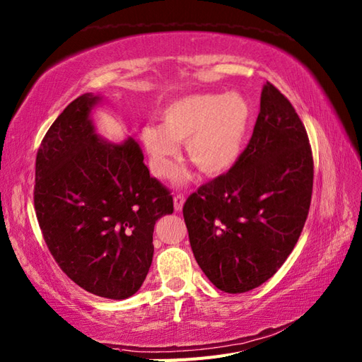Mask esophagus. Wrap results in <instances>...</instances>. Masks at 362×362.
I'll return each mask as SVG.
<instances>
[{
  "instance_id": "1",
  "label": "esophagus",
  "mask_w": 362,
  "mask_h": 362,
  "mask_svg": "<svg viewBox=\"0 0 362 362\" xmlns=\"http://www.w3.org/2000/svg\"><path fill=\"white\" fill-rule=\"evenodd\" d=\"M183 204H185V197L182 194H177L174 197V209H175V211H182Z\"/></svg>"
}]
</instances>
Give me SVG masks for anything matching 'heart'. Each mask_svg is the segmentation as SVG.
<instances>
[{"label":"heart","mask_w":362,"mask_h":362,"mask_svg":"<svg viewBox=\"0 0 362 362\" xmlns=\"http://www.w3.org/2000/svg\"><path fill=\"white\" fill-rule=\"evenodd\" d=\"M251 124V107L238 92L194 94L166 106L162 124H148L141 139L153 171L166 177L174 170L179 143H185L189 162L217 177L238 163Z\"/></svg>","instance_id":"obj_1"}]
</instances>
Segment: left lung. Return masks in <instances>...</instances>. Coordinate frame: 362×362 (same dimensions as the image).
<instances>
[{
  "mask_svg": "<svg viewBox=\"0 0 362 362\" xmlns=\"http://www.w3.org/2000/svg\"><path fill=\"white\" fill-rule=\"evenodd\" d=\"M312 189L307 131L295 107L267 81L253 136L238 163L183 205L202 272L233 295L270 279L296 245Z\"/></svg>",
  "mask_w": 362,
  "mask_h": 362,
  "instance_id": "obj_1",
  "label": "left lung"
}]
</instances>
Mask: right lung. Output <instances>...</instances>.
Listing matches in <instances>:
<instances>
[{"label": "right lung", "instance_id": "right-lung-1", "mask_svg": "<svg viewBox=\"0 0 362 362\" xmlns=\"http://www.w3.org/2000/svg\"><path fill=\"white\" fill-rule=\"evenodd\" d=\"M83 94L57 117L35 163L37 219L57 264L92 295L126 299L153 262L154 225L173 214V196L143 163L139 143L102 139Z\"/></svg>", "mask_w": 362, "mask_h": 362}]
</instances>
